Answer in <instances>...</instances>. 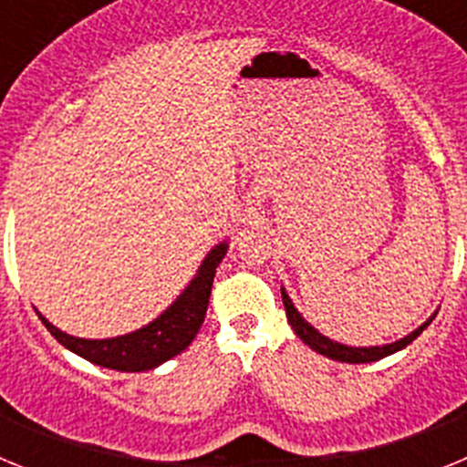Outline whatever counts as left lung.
Instances as JSON below:
<instances>
[{
  "label": "left lung",
  "instance_id": "1",
  "mask_svg": "<svg viewBox=\"0 0 467 467\" xmlns=\"http://www.w3.org/2000/svg\"><path fill=\"white\" fill-rule=\"evenodd\" d=\"M283 304H285V313H287V323L292 325V329H295L296 337H299L304 344L311 346V348L316 350V353H320V356H327V358H332V360H339V362H353V365H360V362H377V360H381V358L395 353V350H402L404 346H410L411 341H414L416 337H419V334L432 323V317H431L428 323H423L419 329H414V332L407 334L404 339L395 341V344L372 346V348H353V346L337 344V341L323 337V334L317 332L316 327H311V325H308L306 320L299 316V311L295 308V304H292L290 296L285 295V290H283Z\"/></svg>",
  "mask_w": 467,
  "mask_h": 467
}]
</instances>
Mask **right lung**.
Masks as SVG:
<instances>
[{
  "label": "right lung",
  "mask_w": 467,
  "mask_h": 467,
  "mask_svg": "<svg viewBox=\"0 0 467 467\" xmlns=\"http://www.w3.org/2000/svg\"><path fill=\"white\" fill-rule=\"evenodd\" d=\"M226 254V243H220L213 253L205 257L203 266L198 269V275L192 280L182 296L168 308L163 316H159L154 323L138 329L133 334H123L117 339H77L69 334L53 327L47 317L41 323L47 325L48 332L56 337L65 348H69L77 356L86 358L93 365L107 367V369H119V372H144L154 369L161 362L171 360L177 353H182L193 337L198 334L208 311L210 292H213L214 269L220 266L222 257Z\"/></svg>",
  "instance_id": "1"
}]
</instances>
